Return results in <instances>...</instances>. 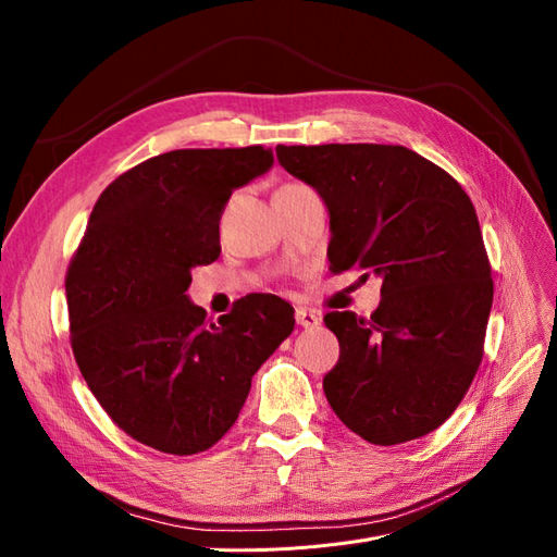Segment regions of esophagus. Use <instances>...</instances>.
<instances>
[{
	"label": "esophagus",
	"mask_w": 557,
	"mask_h": 557,
	"mask_svg": "<svg viewBox=\"0 0 557 557\" xmlns=\"http://www.w3.org/2000/svg\"><path fill=\"white\" fill-rule=\"evenodd\" d=\"M295 320H297L299 327H315L320 323V315L311 309H297Z\"/></svg>",
	"instance_id": "obj_1"
}]
</instances>
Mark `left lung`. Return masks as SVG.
Wrapping results in <instances>:
<instances>
[{
  "label": "left lung",
  "instance_id": "8db88e82",
  "mask_svg": "<svg viewBox=\"0 0 557 557\" xmlns=\"http://www.w3.org/2000/svg\"><path fill=\"white\" fill-rule=\"evenodd\" d=\"M276 158L325 199L330 272L383 281L369 318L325 315L339 339V362L323 379L332 411L376 446L430 434L458 409L483 358L493 278L474 205L404 146H276Z\"/></svg>",
  "mask_w": 557,
  "mask_h": 557
}]
</instances>
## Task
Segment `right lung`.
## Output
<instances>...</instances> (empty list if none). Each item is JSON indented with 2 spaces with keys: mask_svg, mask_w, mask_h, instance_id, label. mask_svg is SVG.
<instances>
[{
  "mask_svg": "<svg viewBox=\"0 0 557 557\" xmlns=\"http://www.w3.org/2000/svg\"><path fill=\"white\" fill-rule=\"evenodd\" d=\"M272 164L264 146L170 150L117 176L90 213L64 278L70 342L97 401L144 446L195 455L221 442L295 327L274 295L218 320L185 295L193 269L221 256L232 190Z\"/></svg>",
  "mask_w": 557,
  "mask_h": 557,
  "instance_id": "add662e5",
  "label": "right lung"
}]
</instances>
